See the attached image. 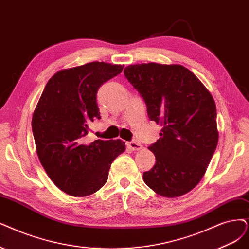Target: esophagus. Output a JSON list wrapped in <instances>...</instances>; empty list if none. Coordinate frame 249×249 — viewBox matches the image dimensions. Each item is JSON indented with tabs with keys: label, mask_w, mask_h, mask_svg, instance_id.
<instances>
[{
	"label": "esophagus",
	"mask_w": 249,
	"mask_h": 249,
	"mask_svg": "<svg viewBox=\"0 0 249 249\" xmlns=\"http://www.w3.org/2000/svg\"><path fill=\"white\" fill-rule=\"evenodd\" d=\"M128 148L132 151H141L142 149V145L140 142H130L127 143Z\"/></svg>",
	"instance_id": "esophagus-1"
}]
</instances>
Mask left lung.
I'll return each instance as SVG.
<instances>
[{
  "instance_id": "1",
  "label": "left lung",
  "mask_w": 249,
  "mask_h": 249,
  "mask_svg": "<svg viewBox=\"0 0 249 249\" xmlns=\"http://www.w3.org/2000/svg\"><path fill=\"white\" fill-rule=\"evenodd\" d=\"M124 75L143 98L151 121L162 126L160 139L149 146L156 163L143 181L163 197L187 194L203 178L217 145L213 95L180 64H131Z\"/></svg>"
}]
</instances>
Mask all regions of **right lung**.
Masks as SVG:
<instances>
[{
    "label": "right lung",
    "instance_id": "add662e5",
    "mask_svg": "<svg viewBox=\"0 0 249 249\" xmlns=\"http://www.w3.org/2000/svg\"><path fill=\"white\" fill-rule=\"evenodd\" d=\"M124 66L89 62L58 71L46 84L32 119L38 157L58 189L73 197L93 194L107 180L110 164L125 151L121 140L84 143L100 119L98 88Z\"/></svg>",
    "mask_w": 249,
    "mask_h": 249
}]
</instances>
